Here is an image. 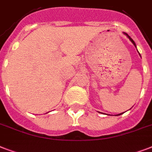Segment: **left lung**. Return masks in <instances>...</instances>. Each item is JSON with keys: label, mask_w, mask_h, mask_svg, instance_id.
I'll use <instances>...</instances> for the list:
<instances>
[{"label": "left lung", "mask_w": 152, "mask_h": 152, "mask_svg": "<svg viewBox=\"0 0 152 152\" xmlns=\"http://www.w3.org/2000/svg\"><path fill=\"white\" fill-rule=\"evenodd\" d=\"M125 34H126V35H127V37H128V38H129V39L130 41H131V42H132V44H133V45H134V46H136V43H135V42L133 41V40H132V38H130L129 35H128V34H126V33H125ZM139 54H140V53H139ZM121 114H122V113H119V114H118V115H121Z\"/></svg>", "instance_id": "1"}]
</instances>
